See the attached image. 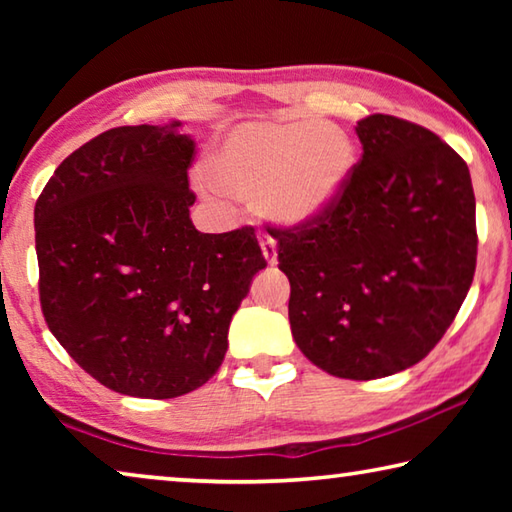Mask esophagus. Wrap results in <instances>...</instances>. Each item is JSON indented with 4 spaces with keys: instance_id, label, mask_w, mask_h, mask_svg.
<instances>
[{
    "instance_id": "obj_1",
    "label": "esophagus",
    "mask_w": 512,
    "mask_h": 512,
    "mask_svg": "<svg viewBox=\"0 0 512 512\" xmlns=\"http://www.w3.org/2000/svg\"><path fill=\"white\" fill-rule=\"evenodd\" d=\"M259 244H262V253H264V259L268 264H277V244H275V239L273 237H268V235H264L262 237V241H259Z\"/></svg>"
}]
</instances>
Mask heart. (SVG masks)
Returning a JSON list of instances; mask_svg holds the SVG:
<instances>
[{"label": "heart", "mask_w": 512, "mask_h": 512, "mask_svg": "<svg viewBox=\"0 0 512 512\" xmlns=\"http://www.w3.org/2000/svg\"><path fill=\"white\" fill-rule=\"evenodd\" d=\"M354 144L327 121H246L207 160L201 192L259 205L287 228L311 223L332 205L354 169Z\"/></svg>", "instance_id": "b5f03b06"}]
</instances>
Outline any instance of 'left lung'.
<instances>
[{
	"mask_svg": "<svg viewBox=\"0 0 512 512\" xmlns=\"http://www.w3.org/2000/svg\"><path fill=\"white\" fill-rule=\"evenodd\" d=\"M363 146L339 198L275 230L296 345L341 379H379L436 348L470 291L476 203L452 146L411 121H357Z\"/></svg>",
	"mask_w": 512,
	"mask_h": 512,
	"instance_id": "obj_1",
	"label": "left lung"
}]
</instances>
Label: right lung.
Here are the masks:
<instances>
[{"instance_id":"obj_1","label":"right lung","mask_w":512,"mask_h":512,"mask_svg":"<svg viewBox=\"0 0 512 512\" xmlns=\"http://www.w3.org/2000/svg\"><path fill=\"white\" fill-rule=\"evenodd\" d=\"M180 121L101 133L36 203L40 305L51 334L110 391L169 400L214 377L230 320L266 268L253 228L189 219L192 135Z\"/></svg>"}]
</instances>
